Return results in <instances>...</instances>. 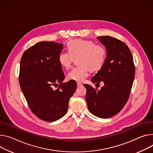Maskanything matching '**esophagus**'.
<instances>
[{"mask_svg": "<svg viewBox=\"0 0 153 153\" xmlns=\"http://www.w3.org/2000/svg\"><path fill=\"white\" fill-rule=\"evenodd\" d=\"M77 87H82L83 85H82V83H80V82H77Z\"/></svg>", "mask_w": 153, "mask_h": 153, "instance_id": "esophagus-1", "label": "esophagus"}]
</instances>
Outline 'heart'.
I'll return each instance as SVG.
<instances>
[{
  "label": "heart",
  "instance_id": "1",
  "mask_svg": "<svg viewBox=\"0 0 153 153\" xmlns=\"http://www.w3.org/2000/svg\"><path fill=\"white\" fill-rule=\"evenodd\" d=\"M68 51H62L59 55L60 65L68 69L71 67L74 59L77 57L79 65L73 68L68 74L69 80L77 82L84 81L88 76L89 69L98 70L103 66L106 59V50L101 45L89 40L72 39L67 44Z\"/></svg>",
  "mask_w": 153,
  "mask_h": 153
}]
</instances>
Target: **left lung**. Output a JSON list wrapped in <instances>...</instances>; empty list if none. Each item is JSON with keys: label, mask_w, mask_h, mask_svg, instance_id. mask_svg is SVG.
<instances>
[{"label": "left lung", "mask_w": 153, "mask_h": 153, "mask_svg": "<svg viewBox=\"0 0 153 153\" xmlns=\"http://www.w3.org/2000/svg\"><path fill=\"white\" fill-rule=\"evenodd\" d=\"M105 46L107 55L103 66L91 79L104 86L95 90L84 84L90 112L97 117L108 118L117 114L126 104L135 77L131 52L123 41L110 36L97 38Z\"/></svg>", "instance_id": "1"}]
</instances>
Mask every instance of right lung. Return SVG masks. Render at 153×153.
Listing matches in <instances>:
<instances>
[{
	"label": "right lung",
	"mask_w": 153,
	"mask_h": 153,
	"mask_svg": "<svg viewBox=\"0 0 153 153\" xmlns=\"http://www.w3.org/2000/svg\"><path fill=\"white\" fill-rule=\"evenodd\" d=\"M62 48V43L41 41L27 49L20 62L19 81L27 104L35 115L48 122L66 114L77 88L74 80L62 83L65 74L59 62ZM58 83L53 90L52 85Z\"/></svg>",
	"instance_id": "add662e5"
}]
</instances>
